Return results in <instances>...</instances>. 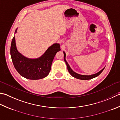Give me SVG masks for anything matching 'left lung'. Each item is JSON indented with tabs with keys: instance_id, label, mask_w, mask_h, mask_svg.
Wrapping results in <instances>:
<instances>
[{
	"instance_id": "left-lung-1",
	"label": "left lung",
	"mask_w": 120,
	"mask_h": 120,
	"mask_svg": "<svg viewBox=\"0 0 120 120\" xmlns=\"http://www.w3.org/2000/svg\"><path fill=\"white\" fill-rule=\"evenodd\" d=\"M63 53H64V61L65 63H66V64L67 65L68 71H69V72L70 73V74H71L73 77H75V78H76L77 79H82V80H87V79H92L93 78H94V77H96L99 75L103 71V70H104L105 69V68H104V69H102L99 72H98V73H97L94 74L90 75H81V74H77V73H75L73 71V70L71 69V68H70V65L67 62L66 60H65V56H66L65 55H65V53L64 52V51H63Z\"/></svg>"
}]
</instances>
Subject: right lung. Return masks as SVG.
Here are the masks:
<instances>
[{
    "label": "right lung",
    "mask_w": 120,
    "mask_h": 120,
    "mask_svg": "<svg viewBox=\"0 0 120 120\" xmlns=\"http://www.w3.org/2000/svg\"><path fill=\"white\" fill-rule=\"evenodd\" d=\"M16 30L17 29L15 33ZM60 50V44L56 43L49 47L41 57L27 58L18 52L14 36L11 44L10 55L14 67L19 73L26 79L34 80L43 79L48 75L54 57Z\"/></svg>",
    "instance_id": "right-lung-1"
}]
</instances>
